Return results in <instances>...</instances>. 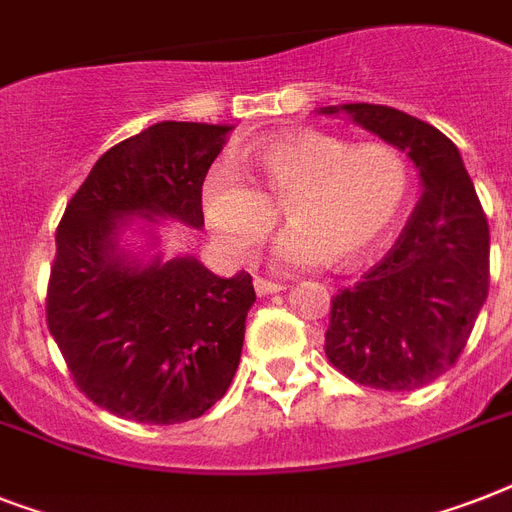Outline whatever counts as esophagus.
<instances>
[{
    "instance_id": "esophagus-1",
    "label": "esophagus",
    "mask_w": 512,
    "mask_h": 512,
    "mask_svg": "<svg viewBox=\"0 0 512 512\" xmlns=\"http://www.w3.org/2000/svg\"><path fill=\"white\" fill-rule=\"evenodd\" d=\"M281 289H284V284H279V281H268L263 279V276H255V292L260 297L276 295V292H281Z\"/></svg>"
}]
</instances>
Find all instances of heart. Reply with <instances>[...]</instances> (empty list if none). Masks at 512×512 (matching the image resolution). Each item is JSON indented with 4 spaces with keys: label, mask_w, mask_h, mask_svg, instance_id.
I'll return each instance as SVG.
<instances>
[{
    "label": "heart",
    "mask_w": 512,
    "mask_h": 512,
    "mask_svg": "<svg viewBox=\"0 0 512 512\" xmlns=\"http://www.w3.org/2000/svg\"><path fill=\"white\" fill-rule=\"evenodd\" d=\"M257 188L231 167H215L201 185V212L231 255L249 257L276 228L279 206L292 220L276 244L287 268L332 260L353 268L388 239L404 212L412 177L388 143L353 146L319 130L281 132L249 156Z\"/></svg>",
    "instance_id": "heart-1"
}]
</instances>
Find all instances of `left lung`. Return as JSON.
Segmentation results:
<instances>
[{
    "label": "left lung",
    "mask_w": 512,
    "mask_h": 512,
    "mask_svg": "<svg viewBox=\"0 0 512 512\" xmlns=\"http://www.w3.org/2000/svg\"><path fill=\"white\" fill-rule=\"evenodd\" d=\"M340 111L406 151L422 196L388 255L332 297L324 353L358 385L417 390L457 364L476 327L489 295V223L444 132L374 103L321 108Z\"/></svg>",
    "instance_id": "obj_1"
}]
</instances>
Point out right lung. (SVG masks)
Instances as JSON below:
<instances>
[{
  "mask_svg": "<svg viewBox=\"0 0 512 512\" xmlns=\"http://www.w3.org/2000/svg\"><path fill=\"white\" fill-rule=\"evenodd\" d=\"M231 127L159 122L100 156L55 233L47 327L76 388L146 422L196 420L239 369L255 303L247 271L220 279L196 257L140 265L116 252L127 215L201 228V185Z\"/></svg>",
  "mask_w": 512,
  "mask_h": 512,
  "instance_id": "1",
  "label": "right lung"
}]
</instances>
